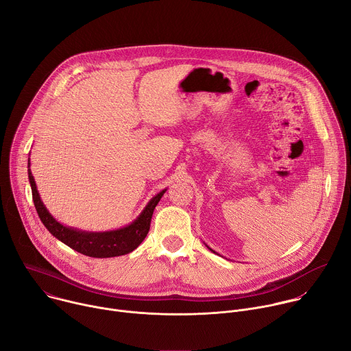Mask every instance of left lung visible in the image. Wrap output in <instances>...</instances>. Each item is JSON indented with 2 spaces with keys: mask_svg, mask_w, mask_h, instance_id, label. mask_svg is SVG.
I'll return each mask as SVG.
<instances>
[{
  "mask_svg": "<svg viewBox=\"0 0 351 351\" xmlns=\"http://www.w3.org/2000/svg\"><path fill=\"white\" fill-rule=\"evenodd\" d=\"M204 244H206V243H204ZM206 245H207V248H208V250H211V252H213V253H214V254H217V256H221V254H218V253H217V252H215V250H213V248H211V247H210V245H208V244H206Z\"/></svg>",
  "mask_w": 351,
  "mask_h": 351,
  "instance_id": "left-lung-1",
  "label": "left lung"
}]
</instances>
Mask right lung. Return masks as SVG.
Masks as SVG:
<instances>
[{"instance_id": "right-lung-1", "label": "right lung", "mask_w": 351, "mask_h": 351, "mask_svg": "<svg viewBox=\"0 0 351 351\" xmlns=\"http://www.w3.org/2000/svg\"><path fill=\"white\" fill-rule=\"evenodd\" d=\"M27 175H29L36 211L43 225L47 228V230L54 237H57L60 241L73 248L75 252L93 258H111V257L125 256L132 253L133 250H136L141 244V241L145 239L149 230V223H152L153 213L161 197L167 191V189H164L149 199L147 206L144 207V210L140 213V215L129 225L119 229H114V230L88 232V230L66 226L49 214L44 203L41 202V197L38 194L34 178L32 175L30 158L27 160Z\"/></svg>"}]
</instances>
